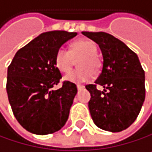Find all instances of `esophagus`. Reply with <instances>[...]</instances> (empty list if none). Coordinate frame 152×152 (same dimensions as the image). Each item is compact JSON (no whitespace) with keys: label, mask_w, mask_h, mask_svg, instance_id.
Masks as SVG:
<instances>
[{"label":"esophagus","mask_w":152,"mask_h":152,"mask_svg":"<svg viewBox=\"0 0 152 152\" xmlns=\"http://www.w3.org/2000/svg\"><path fill=\"white\" fill-rule=\"evenodd\" d=\"M83 88H84V86H83V85H80V84H78L77 85V89L80 91V90H81V89H83Z\"/></svg>","instance_id":"obj_1"}]
</instances>
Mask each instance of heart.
<instances>
[{"label": "heart", "mask_w": 152, "mask_h": 152, "mask_svg": "<svg viewBox=\"0 0 152 152\" xmlns=\"http://www.w3.org/2000/svg\"><path fill=\"white\" fill-rule=\"evenodd\" d=\"M98 48L96 43L89 39H81L72 44L71 50L60 47L55 54L54 62L57 69L61 72L71 71L74 64V59L78 61V69L65 75L64 79L72 83L88 81L92 74L101 71V61L97 57Z\"/></svg>", "instance_id": "heart-1"}]
</instances>
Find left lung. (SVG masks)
Segmentation results:
<instances>
[{
    "label": "left lung",
    "mask_w": 152,
    "mask_h": 152,
    "mask_svg": "<svg viewBox=\"0 0 152 152\" xmlns=\"http://www.w3.org/2000/svg\"><path fill=\"white\" fill-rule=\"evenodd\" d=\"M100 47L103 61L95 84L86 85L91 93L89 110L97 127L119 132L137 119L145 100V73L139 58L125 43L106 32L82 31ZM97 85L104 88L103 92Z\"/></svg>",
    "instance_id": "left-lung-1"
}]
</instances>
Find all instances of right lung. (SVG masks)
Masks as SVG:
<instances>
[{"label": "right lung", "instance_id": "obj_1", "mask_svg": "<svg viewBox=\"0 0 152 152\" xmlns=\"http://www.w3.org/2000/svg\"><path fill=\"white\" fill-rule=\"evenodd\" d=\"M77 32L42 33L20 49L8 67L6 91L13 115L26 131L46 135L58 132L69 118L77 93L74 83L61 79L54 58L57 50Z\"/></svg>", "mask_w": 152, "mask_h": 152}]
</instances>
